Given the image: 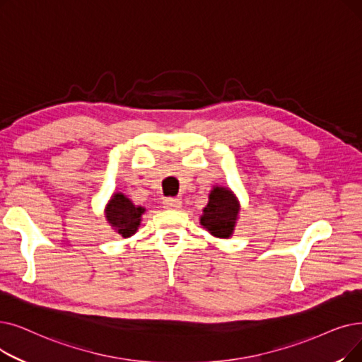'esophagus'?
<instances>
[{"label": "esophagus", "mask_w": 362, "mask_h": 362, "mask_svg": "<svg viewBox=\"0 0 362 362\" xmlns=\"http://www.w3.org/2000/svg\"><path fill=\"white\" fill-rule=\"evenodd\" d=\"M164 209H170V210H177L182 207V201L179 198H165L163 201Z\"/></svg>", "instance_id": "34e87169"}]
</instances>
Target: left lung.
Returning <instances> with one entry per match:
<instances>
[{
	"mask_svg": "<svg viewBox=\"0 0 362 362\" xmlns=\"http://www.w3.org/2000/svg\"><path fill=\"white\" fill-rule=\"evenodd\" d=\"M240 213V202L228 187L214 186L199 223L217 238L232 237Z\"/></svg>",
	"mask_w": 362,
	"mask_h": 362,
	"instance_id": "obj_1",
	"label": "left lung"
}]
</instances>
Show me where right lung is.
I'll return each instance as SVG.
<instances>
[{
  "label": "right lung",
  "mask_w": 362,
  "mask_h": 362,
  "mask_svg": "<svg viewBox=\"0 0 362 362\" xmlns=\"http://www.w3.org/2000/svg\"><path fill=\"white\" fill-rule=\"evenodd\" d=\"M145 213L144 207H136L134 204L121 192H117L109 199L105 209L106 220L121 237L129 238L137 232V228Z\"/></svg>",
  "instance_id": "obj_1"
}]
</instances>
